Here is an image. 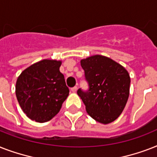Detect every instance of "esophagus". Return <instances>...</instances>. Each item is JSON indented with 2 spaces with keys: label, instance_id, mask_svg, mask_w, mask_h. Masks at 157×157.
Segmentation results:
<instances>
[{
  "label": "esophagus",
  "instance_id": "obj_1",
  "mask_svg": "<svg viewBox=\"0 0 157 157\" xmlns=\"http://www.w3.org/2000/svg\"><path fill=\"white\" fill-rule=\"evenodd\" d=\"M76 90H77V86H74L73 88L71 89V92H73V93H76Z\"/></svg>",
  "mask_w": 157,
  "mask_h": 157
}]
</instances>
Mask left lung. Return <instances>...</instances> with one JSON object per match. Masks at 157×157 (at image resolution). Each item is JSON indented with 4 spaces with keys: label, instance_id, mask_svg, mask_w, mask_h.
<instances>
[{
    "label": "left lung",
    "instance_id": "obj_1",
    "mask_svg": "<svg viewBox=\"0 0 157 157\" xmlns=\"http://www.w3.org/2000/svg\"><path fill=\"white\" fill-rule=\"evenodd\" d=\"M89 90H77L86 112L96 121L109 124L121 114L129 94L128 71L114 60L103 55L81 59Z\"/></svg>",
    "mask_w": 157,
    "mask_h": 157
}]
</instances>
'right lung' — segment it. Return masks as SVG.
<instances>
[{
    "instance_id": "add662e5",
    "label": "right lung",
    "mask_w": 157,
    "mask_h": 157,
    "mask_svg": "<svg viewBox=\"0 0 157 157\" xmlns=\"http://www.w3.org/2000/svg\"><path fill=\"white\" fill-rule=\"evenodd\" d=\"M62 62L44 59L26 68L17 79L15 94L28 118L39 123L56 116L69 94L64 76L59 71Z\"/></svg>"
}]
</instances>
